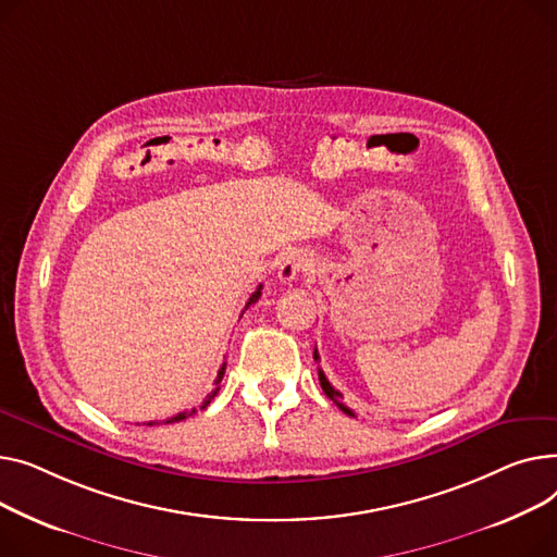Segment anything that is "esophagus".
Wrapping results in <instances>:
<instances>
[{
	"mask_svg": "<svg viewBox=\"0 0 557 557\" xmlns=\"http://www.w3.org/2000/svg\"><path fill=\"white\" fill-rule=\"evenodd\" d=\"M310 268H312L310 253H306L304 249H301V251H289V253L283 258V263H281V268H278V278H281L283 283H292V281H297L301 274L310 272Z\"/></svg>",
	"mask_w": 557,
	"mask_h": 557,
	"instance_id": "34e87169",
	"label": "esophagus"
}]
</instances>
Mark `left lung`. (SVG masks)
I'll return each mask as SVG.
<instances>
[{
  "label": "left lung",
  "instance_id": "obj_1",
  "mask_svg": "<svg viewBox=\"0 0 557 557\" xmlns=\"http://www.w3.org/2000/svg\"><path fill=\"white\" fill-rule=\"evenodd\" d=\"M314 359H319V352H317V348H314ZM319 384H321V388H323V394L329 396V398H331V400H333V403H335V405H337V407H339L344 413H348V416H355V413H352V411H350L346 405H342V403H339V400H342V394H339L337 388H333V384L329 382V377L323 375V371H321V369H319Z\"/></svg>",
  "mask_w": 557,
  "mask_h": 557
}]
</instances>
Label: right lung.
Returning <instances> with one entry per match:
<instances>
[{"label": "right lung", "mask_w": 557, "mask_h": 557, "mask_svg": "<svg viewBox=\"0 0 557 557\" xmlns=\"http://www.w3.org/2000/svg\"><path fill=\"white\" fill-rule=\"evenodd\" d=\"M260 289H263V285H258V287H256V292H253V294H251V297H249V301H247L245 310H247V308H249L251 304H256V301L260 299ZM224 369H226V364H222V367H220V371H218V377H215V388H213V391H211V394L207 396V400L202 403V407H200V409H207V405H209V403H211V400L215 398V394H218V391H220V382H222ZM195 411H198V409H193L190 413H188V411H182V413H177V416H173V418H166V420H163V424H171V422H180V420H184L186 416H193ZM146 424H148V428H152V424H159V422H146Z\"/></svg>", "instance_id": "right-lung-1"}]
</instances>
